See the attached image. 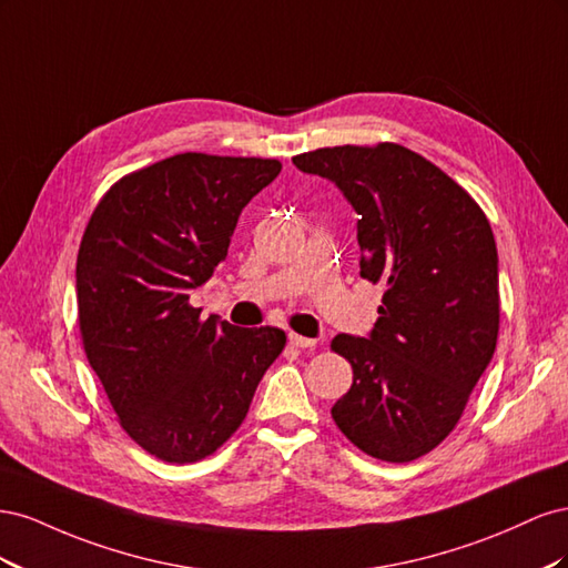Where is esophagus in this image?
Returning <instances> with one entry per match:
<instances>
[{"label": "esophagus", "mask_w": 568, "mask_h": 568, "mask_svg": "<svg viewBox=\"0 0 568 568\" xmlns=\"http://www.w3.org/2000/svg\"><path fill=\"white\" fill-rule=\"evenodd\" d=\"M288 343L294 348H315V338H307V336H301V334H288Z\"/></svg>", "instance_id": "obj_1"}]
</instances>
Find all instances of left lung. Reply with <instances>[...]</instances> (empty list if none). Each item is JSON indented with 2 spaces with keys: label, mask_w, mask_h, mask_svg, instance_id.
Wrapping results in <instances>:
<instances>
[{
  "label": "left lung",
  "mask_w": 568,
  "mask_h": 568,
  "mask_svg": "<svg viewBox=\"0 0 568 568\" xmlns=\"http://www.w3.org/2000/svg\"><path fill=\"white\" fill-rule=\"evenodd\" d=\"M294 163L336 182L353 203L359 274L384 286L369 338L332 341L353 367L332 417L369 457L417 459L450 436L495 353L500 291L490 222L467 189L400 144L324 146Z\"/></svg>",
  "instance_id": "obj_1"
}]
</instances>
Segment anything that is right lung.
Instances as JSON below:
<instances>
[{
    "label": "right lung",
    "mask_w": 568,
    "mask_h": 568,
    "mask_svg": "<svg viewBox=\"0 0 568 568\" xmlns=\"http://www.w3.org/2000/svg\"><path fill=\"white\" fill-rule=\"evenodd\" d=\"M277 159L186 151L111 184L84 227L78 324L123 432L149 455L192 464L246 419L286 336L242 329L189 303L213 277L244 205L280 175Z\"/></svg>",
    "instance_id": "add662e5"
}]
</instances>
